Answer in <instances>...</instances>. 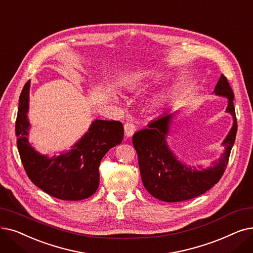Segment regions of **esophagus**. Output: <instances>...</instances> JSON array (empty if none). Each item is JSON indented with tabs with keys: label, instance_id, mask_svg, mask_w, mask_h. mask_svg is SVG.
I'll return each mask as SVG.
<instances>
[{
	"label": "esophagus",
	"instance_id": "1",
	"mask_svg": "<svg viewBox=\"0 0 253 253\" xmlns=\"http://www.w3.org/2000/svg\"><path fill=\"white\" fill-rule=\"evenodd\" d=\"M124 131H125V135L127 137H131L136 131V127L132 122H127L124 125Z\"/></svg>",
	"mask_w": 253,
	"mask_h": 253
}]
</instances>
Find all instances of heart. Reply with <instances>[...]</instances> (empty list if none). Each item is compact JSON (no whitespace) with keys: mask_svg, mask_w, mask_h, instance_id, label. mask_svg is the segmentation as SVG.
<instances>
[{"mask_svg":"<svg viewBox=\"0 0 253 253\" xmlns=\"http://www.w3.org/2000/svg\"><path fill=\"white\" fill-rule=\"evenodd\" d=\"M114 97V99H116V96H113Z\"/></svg>","mask_w":253,"mask_h":253,"instance_id":"heart-1","label":"heart"}]
</instances>
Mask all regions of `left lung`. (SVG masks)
<instances>
[{
	"label": "left lung",
	"mask_w": 253,
	"mask_h": 253,
	"mask_svg": "<svg viewBox=\"0 0 253 253\" xmlns=\"http://www.w3.org/2000/svg\"><path fill=\"white\" fill-rule=\"evenodd\" d=\"M212 94L227 99L225 113L232 116L233 126L221 142L223 152L211 161L210 167L186 163L170 149L168 138L172 132L177 112L164 113L148 128L133 134L132 144L137 153L142 184L155 199L167 203L188 201L211 189L222 177L237 133L234 93L223 74Z\"/></svg>",
	"instance_id": "obj_1"
}]
</instances>
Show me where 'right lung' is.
<instances>
[{
    "mask_svg": "<svg viewBox=\"0 0 253 253\" xmlns=\"http://www.w3.org/2000/svg\"><path fill=\"white\" fill-rule=\"evenodd\" d=\"M29 81L19 96L15 124L17 149L28 177L47 194L64 201H81L93 195L99 186V164L105 154L123 140L124 128L118 121L95 120L69 150L49 156L29 141L31 124Z\"/></svg>",
    "mask_w": 253,
    "mask_h": 253,
    "instance_id": "obj_1",
    "label": "right lung"
}]
</instances>
